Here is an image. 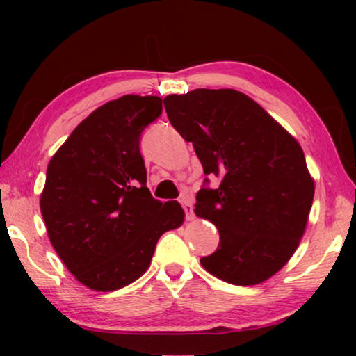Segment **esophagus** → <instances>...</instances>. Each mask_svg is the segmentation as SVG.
Instances as JSON below:
<instances>
[{
    "mask_svg": "<svg viewBox=\"0 0 356 356\" xmlns=\"http://www.w3.org/2000/svg\"><path fill=\"white\" fill-rule=\"evenodd\" d=\"M179 202H181V206L184 209V213H186V218L188 220H193V199L189 194H181V197H179Z\"/></svg>",
    "mask_w": 356,
    "mask_h": 356,
    "instance_id": "34e87169",
    "label": "esophagus"
}]
</instances>
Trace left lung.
<instances>
[{
	"instance_id": "1",
	"label": "left lung",
	"mask_w": 356,
	"mask_h": 356,
	"mask_svg": "<svg viewBox=\"0 0 356 356\" xmlns=\"http://www.w3.org/2000/svg\"><path fill=\"white\" fill-rule=\"evenodd\" d=\"M168 120L201 160L209 179L197 217L220 243L201 264L233 285H256L284 267L303 236L314 181L303 149L259 104L233 89H196L163 100Z\"/></svg>"
}]
</instances>
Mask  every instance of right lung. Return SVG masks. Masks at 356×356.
<instances>
[{"label": "right lung", "instance_id": "add662e5", "mask_svg": "<svg viewBox=\"0 0 356 356\" xmlns=\"http://www.w3.org/2000/svg\"><path fill=\"white\" fill-rule=\"evenodd\" d=\"M160 115V97L111 100L79 123L48 163L40 196L48 238L90 290L138 280L159 238L183 223L177 201L152 197L139 150L140 134Z\"/></svg>", "mask_w": 356, "mask_h": 356}]
</instances>
